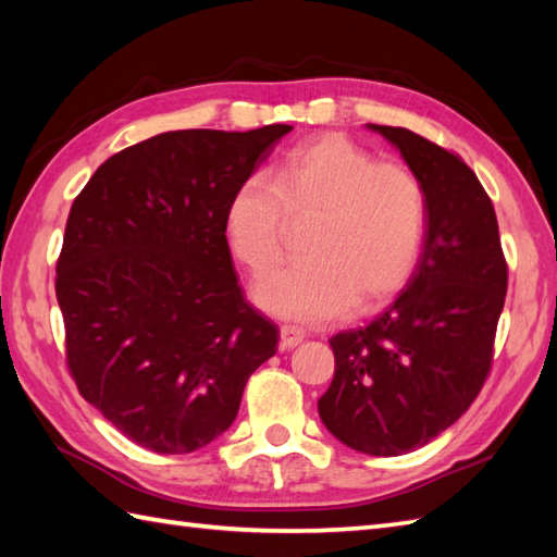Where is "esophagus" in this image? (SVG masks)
<instances>
[{
  "label": "esophagus",
  "mask_w": 557,
  "mask_h": 557,
  "mask_svg": "<svg viewBox=\"0 0 557 557\" xmlns=\"http://www.w3.org/2000/svg\"><path fill=\"white\" fill-rule=\"evenodd\" d=\"M304 330L294 327V325H282L280 327V347L282 349H294L304 342Z\"/></svg>",
  "instance_id": "34e87169"
}]
</instances>
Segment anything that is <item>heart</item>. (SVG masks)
I'll list each match as a JSON object with an SVG mask.
<instances>
[{"label":"heart","mask_w":557,"mask_h":557,"mask_svg":"<svg viewBox=\"0 0 557 557\" xmlns=\"http://www.w3.org/2000/svg\"><path fill=\"white\" fill-rule=\"evenodd\" d=\"M313 222L304 263L253 289L260 309L285 321H337L373 311L407 285L425 222L423 188L399 162H375L349 138L323 134L289 150L265 176H248L224 210L232 256L253 275L285 256L287 224Z\"/></svg>","instance_id":"heart-1"}]
</instances>
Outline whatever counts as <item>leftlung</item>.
I'll list each match as a JSON object with an SVG mask.
<instances>
[{
	"label": "left lung",
	"mask_w": 557,
	"mask_h": 557,
	"mask_svg": "<svg viewBox=\"0 0 557 557\" xmlns=\"http://www.w3.org/2000/svg\"><path fill=\"white\" fill-rule=\"evenodd\" d=\"M369 128L399 150L423 188V251L385 313L330 339L335 377L318 413L357 453L397 457L449 429L481 393L507 263L491 198L465 160L409 128Z\"/></svg>",
	"instance_id": "obj_1"
}]
</instances>
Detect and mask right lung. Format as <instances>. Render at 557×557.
Listing matches in <instances>:
<instances>
[{"instance_id":"1","label":"right lung","mask_w":557,"mask_h":557,"mask_svg":"<svg viewBox=\"0 0 557 557\" xmlns=\"http://www.w3.org/2000/svg\"><path fill=\"white\" fill-rule=\"evenodd\" d=\"M289 132L152 136L102 162L71 206L54 285L69 371L152 453H194L227 431L277 349V325L236 280L224 210Z\"/></svg>"}]
</instances>
